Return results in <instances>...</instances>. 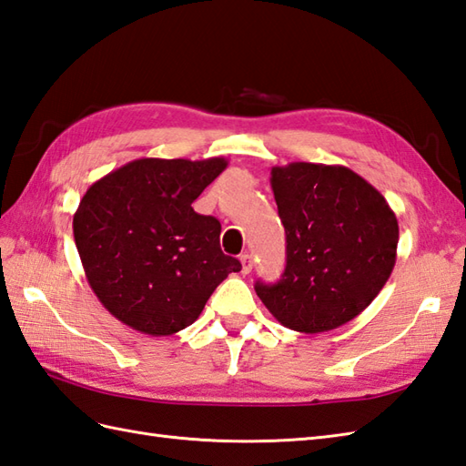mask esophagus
Returning <instances> with one entry per match:
<instances>
[{"label":"esophagus","instance_id":"1","mask_svg":"<svg viewBox=\"0 0 466 466\" xmlns=\"http://www.w3.org/2000/svg\"><path fill=\"white\" fill-rule=\"evenodd\" d=\"M240 262H242V274H250L252 268H254L252 254H242L240 256Z\"/></svg>","mask_w":466,"mask_h":466}]
</instances>
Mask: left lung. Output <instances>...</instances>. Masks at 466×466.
Returning <instances> with one entry per match:
<instances>
[{"instance_id":"8db88e82","label":"left lung","mask_w":466,"mask_h":466,"mask_svg":"<svg viewBox=\"0 0 466 466\" xmlns=\"http://www.w3.org/2000/svg\"><path fill=\"white\" fill-rule=\"evenodd\" d=\"M286 228V269L256 294L282 326L321 333L371 304L397 259L399 224L383 194L348 167L289 162L272 168Z\"/></svg>"}]
</instances>
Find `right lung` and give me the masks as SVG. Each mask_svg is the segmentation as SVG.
Here are the masks:
<instances>
[{
    "instance_id": "1",
    "label": "right lung",
    "mask_w": 466,
    "mask_h": 466,
    "mask_svg": "<svg viewBox=\"0 0 466 466\" xmlns=\"http://www.w3.org/2000/svg\"><path fill=\"white\" fill-rule=\"evenodd\" d=\"M226 167L222 157L138 158L85 192L75 244L95 296L125 326L153 338L188 328L242 269L220 250V222L192 208Z\"/></svg>"
}]
</instances>
